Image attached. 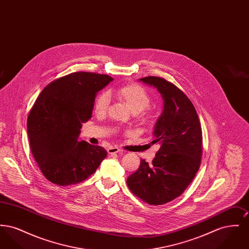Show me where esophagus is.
Wrapping results in <instances>:
<instances>
[{
	"instance_id": "esophagus-1",
	"label": "esophagus",
	"mask_w": 249,
	"mask_h": 249,
	"mask_svg": "<svg viewBox=\"0 0 249 249\" xmlns=\"http://www.w3.org/2000/svg\"><path fill=\"white\" fill-rule=\"evenodd\" d=\"M107 152L109 154H116V153H120L121 149H119V147H117V146H109L107 148Z\"/></svg>"
}]
</instances>
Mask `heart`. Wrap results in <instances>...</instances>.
<instances>
[{"label":"heart","mask_w":249,"mask_h":249,"mask_svg":"<svg viewBox=\"0 0 249 249\" xmlns=\"http://www.w3.org/2000/svg\"><path fill=\"white\" fill-rule=\"evenodd\" d=\"M113 94L119 101L123 102L133 113H137L139 119L147 123L154 118V112L148 106L151 102L148 91L139 84L128 83L117 88ZM109 95L107 92H101L97 95L94 101V111L97 115H105L109 107Z\"/></svg>","instance_id":"heart-1"}]
</instances>
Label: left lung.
I'll use <instances>...</instances> for the list:
<instances>
[{"label": "left lung", "instance_id": "1", "mask_svg": "<svg viewBox=\"0 0 249 249\" xmlns=\"http://www.w3.org/2000/svg\"><path fill=\"white\" fill-rule=\"evenodd\" d=\"M140 80L157 88L164 100L151 142L159 143L160 149L152 163L141 160L139 168L127 179V185L144 202L161 205L179 197L200 168L201 123L191 101L176 85L158 76Z\"/></svg>", "mask_w": 249, "mask_h": 249}]
</instances>
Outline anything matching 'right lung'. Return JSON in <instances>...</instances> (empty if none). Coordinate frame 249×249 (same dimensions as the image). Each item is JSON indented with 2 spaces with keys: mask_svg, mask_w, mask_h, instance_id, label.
Instances as JSON below:
<instances>
[{
  "mask_svg": "<svg viewBox=\"0 0 249 249\" xmlns=\"http://www.w3.org/2000/svg\"><path fill=\"white\" fill-rule=\"evenodd\" d=\"M112 80L107 74L71 72L48 84L36 99L27 131L35 160L51 183H81L106 159L104 147L80 141L79 134L91 118L96 93Z\"/></svg>",
  "mask_w": 249,
  "mask_h": 249,
  "instance_id": "right-lung-1",
  "label": "right lung"
}]
</instances>
